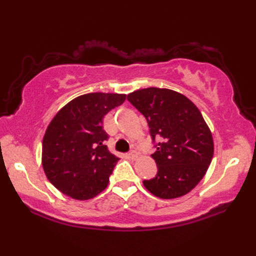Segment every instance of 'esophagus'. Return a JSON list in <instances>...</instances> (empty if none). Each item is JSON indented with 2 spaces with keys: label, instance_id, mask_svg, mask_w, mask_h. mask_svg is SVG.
<instances>
[{
  "label": "esophagus",
  "instance_id": "obj_1",
  "mask_svg": "<svg viewBox=\"0 0 256 256\" xmlns=\"http://www.w3.org/2000/svg\"><path fill=\"white\" fill-rule=\"evenodd\" d=\"M128 158L130 159H136L138 158V154H136V151H131V152L128 154Z\"/></svg>",
  "mask_w": 256,
  "mask_h": 256
}]
</instances>
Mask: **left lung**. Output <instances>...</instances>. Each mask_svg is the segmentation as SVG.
Here are the masks:
<instances>
[{
  "mask_svg": "<svg viewBox=\"0 0 256 256\" xmlns=\"http://www.w3.org/2000/svg\"><path fill=\"white\" fill-rule=\"evenodd\" d=\"M128 100L144 116L152 140L151 154L158 167L144 188L160 198H176L198 184L214 157V138L198 108L174 90L146 88L128 94Z\"/></svg>",
  "mask_w": 256,
  "mask_h": 256,
  "instance_id": "8db88e82",
  "label": "left lung"
}]
</instances>
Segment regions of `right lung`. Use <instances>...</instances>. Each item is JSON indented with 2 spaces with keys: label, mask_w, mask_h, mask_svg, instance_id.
Wrapping results in <instances>:
<instances>
[{
  "label": "right lung",
  "mask_w": 256,
  "mask_h": 256,
  "mask_svg": "<svg viewBox=\"0 0 256 256\" xmlns=\"http://www.w3.org/2000/svg\"><path fill=\"white\" fill-rule=\"evenodd\" d=\"M125 98L124 94H82L50 120L42 138V164L60 192L76 200H89L107 188L120 158L104 144L108 134L102 118Z\"/></svg>",
  "instance_id": "right-lung-1"
}]
</instances>
